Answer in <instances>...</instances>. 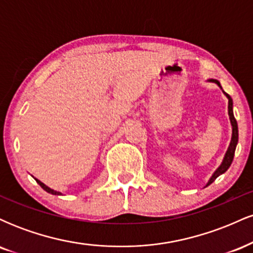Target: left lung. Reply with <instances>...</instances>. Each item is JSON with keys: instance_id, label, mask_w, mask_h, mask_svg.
<instances>
[{"instance_id": "1", "label": "left lung", "mask_w": 253, "mask_h": 253, "mask_svg": "<svg viewBox=\"0 0 253 253\" xmlns=\"http://www.w3.org/2000/svg\"><path fill=\"white\" fill-rule=\"evenodd\" d=\"M208 82H211V83H215L217 85L220 86V89L222 90L221 88V84H220L219 81L216 80H208ZM222 92L225 94V96L227 97L228 100V117H229V121H231V126H232V136H231V143L228 145V149L226 151L225 156H223V159L221 162V164L219 165V168L214 171V173L211 175V177L210 178V181L207 182V184H206V187H208V185L211 184L215 179L219 177L220 175H222V173H225L226 171L228 170V168L231 167L232 162H233V157H234V152H236V147H237V144H238V136H239V133H238V124H237V120L236 118H234V114H233V100H232V97L229 96L227 92H225L222 90Z\"/></svg>"}]
</instances>
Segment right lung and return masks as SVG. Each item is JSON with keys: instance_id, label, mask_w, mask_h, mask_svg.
<instances>
[{"instance_id": "1", "label": "right lung", "mask_w": 253, "mask_h": 253, "mask_svg": "<svg viewBox=\"0 0 253 253\" xmlns=\"http://www.w3.org/2000/svg\"><path fill=\"white\" fill-rule=\"evenodd\" d=\"M34 179H36L38 184H39L40 187H42L43 190H45V191H47V193L52 194V195H62V193H60V191H57V190H53V189H51L50 187H47V185H46V184H43V183H42V181H39V179H38V178H34Z\"/></svg>"}]
</instances>
